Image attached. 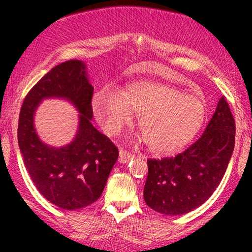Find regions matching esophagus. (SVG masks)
<instances>
[{
  "label": "esophagus",
  "mask_w": 252,
  "mask_h": 252,
  "mask_svg": "<svg viewBox=\"0 0 252 252\" xmlns=\"http://www.w3.org/2000/svg\"><path fill=\"white\" fill-rule=\"evenodd\" d=\"M132 158H134V155H132L131 153L126 152V150H124V149L120 150V162L121 163H128Z\"/></svg>",
  "instance_id": "obj_1"
}]
</instances>
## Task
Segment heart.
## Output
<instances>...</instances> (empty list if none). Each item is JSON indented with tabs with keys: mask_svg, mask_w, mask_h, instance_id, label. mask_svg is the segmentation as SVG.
<instances>
[{
	"mask_svg": "<svg viewBox=\"0 0 252 252\" xmlns=\"http://www.w3.org/2000/svg\"><path fill=\"white\" fill-rule=\"evenodd\" d=\"M92 105L110 135L118 134L138 114L144 142L155 154L182 148L200 130L206 116V103L200 96L156 82L130 84L120 94L103 90L94 94Z\"/></svg>",
	"mask_w": 252,
	"mask_h": 252,
	"instance_id": "1",
	"label": "heart"
}]
</instances>
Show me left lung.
Segmentation results:
<instances>
[{
	"label": "left lung",
	"mask_w": 252,
	"mask_h": 252,
	"mask_svg": "<svg viewBox=\"0 0 252 252\" xmlns=\"http://www.w3.org/2000/svg\"><path fill=\"white\" fill-rule=\"evenodd\" d=\"M236 123L221 97L204 134L174 158H149L144 201L167 216L189 213L213 194L235 148Z\"/></svg>",
	"instance_id": "obj_1"
}]
</instances>
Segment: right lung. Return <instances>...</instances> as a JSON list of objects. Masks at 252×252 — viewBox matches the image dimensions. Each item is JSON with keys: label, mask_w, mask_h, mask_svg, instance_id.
<instances>
[{"label": "right lung", "mask_w": 252, "mask_h": 252, "mask_svg": "<svg viewBox=\"0 0 252 252\" xmlns=\"http://www.w3.org/2000/svg\"><path fill=\"white\" fill-rule=\"evenodd\" d=\"M92 96L85 63L67 60L31 89L20 111L17 140L28 174L37 190L63 210H78L96 201L118 158L117 147L92 126ZM51 96L70 100L81 112L76 137L62 149L41 143L33 128L37 105Z\"/></svg>", "instance_id": "right-lung-1"}]
</instances>
